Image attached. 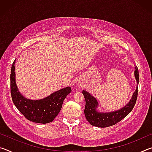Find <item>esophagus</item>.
<instances>
[{
    "label": "esophagus",
    "mask_w": 152,
    "mask_h": 152,
    "mask_svg": "<svg viewBox=\"0 0 152 152\" xmlns=\"http://www.w3.org/2000/svg\"><path fill=\"white\" fill-rule=\"evenodd\" d=\"M80 86H81V85H80Z\"/></svg>",
    "instance_id": "esophagus-1"
}]
</instances>
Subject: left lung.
Here are the masks:
<instances>
[{
	"mask_svg": "<svg viewBox=\"0 0 152 152\" xmlns=\"http://www.w3.org/2000/svg\"><path fill=\"white\" fill-rule=\"evenodd\" d=\"M134 74L137 86L133 94L132 99L124 107L115 111L109 113L98 112L96 108L98 107L99 103L96 99L86 91H82V94H84L86 101L84 115L90 124L99 127H110L119 123L132 111L137 101L138 94V84L140 77H139V71L137 66L135 67Z\"/></svg>",
	"mask_w": 152,
	"mask_h": 152,
	"instance_id": "1",
	"label": "left lung"
}]
</instances>
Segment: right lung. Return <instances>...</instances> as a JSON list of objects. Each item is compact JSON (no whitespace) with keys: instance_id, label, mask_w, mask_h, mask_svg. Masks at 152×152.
<instances>
[{"instance_id":"1","label":"right lung","mask_w":152,"mask_h":152,"mask_svg":"<svg viewBox=\"0 0 152 152\" xmlns=\"http://www.w3.org/2000/svg\"><path fill=\"white\" fill-rule=\"evenodd\" d=\"M15 60L11 71V92L12 102L17 109L28 120L34 123H45L53 121L60 111L67 95L72 92L70 87H66L41 100H30L18 91L15 82Z\"/></svg>"}]
</instances>
